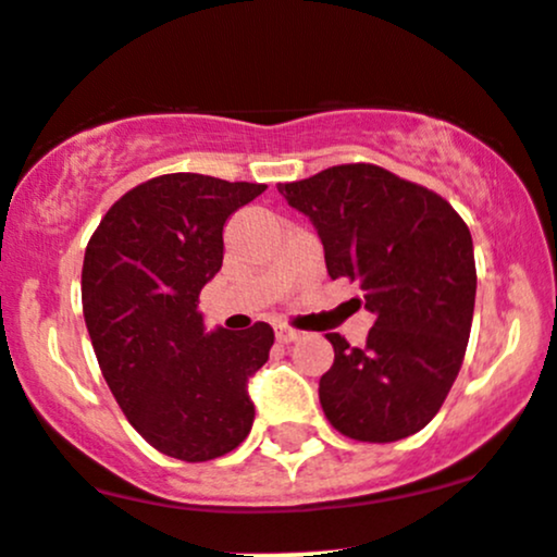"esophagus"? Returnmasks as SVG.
I'll return each mask as SVG.
<instances>
[{
    "label": "esophagus",
    "instance_id": "obj_1",
    "mask_svg": "<svg viewBox=\"0 0 557 557\" xmlns=\"http://www.w3.org/2000/svg\"><path fill=\"white\" fill-rule=\"evenodd\" d=\"M274 335H277L280 344H290V341H298V335H301V333L288 327V325H277V327H274Z\"/></svg>",
    "mask_w": 557,
    "mask_h": 557
}]
</instances>
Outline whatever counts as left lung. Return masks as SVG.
Instances as JSON below:
<instances>
[{"instance_id": "left-lung-1", "label": "left lung", "mask_w": 557, "mask_h": 557, "mask_svg": "<svg viewBox=\"0 0 557 557\" xmlns=\"http://www.w3.org/2000/svg\"><path fill=\"white\" fill-rule=\"evenodd\" d=\"M309 216L333 280H357L375 314L364 346L338 333L320 405L335 431L399 442L433 420L466 357L475 304L473 237L442 195L372 163L277 185Z\"/></svg>"}]
</instances>
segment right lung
Wrapping results in <instances>:
<instances>
[{
    "label": "right lung",
    "mask_w": 557,
    "mask_h": 557,
    "mask_svg": "<svg viewBox=\"0 0 557 557\" xmlns=\"http://www.w3.org/2000/svg\"><path fill=\"white\" fill-rule=\"evenodd\" d=\"M264 189L156 176L110 206L84 253V322L102 377L139 436L176 460L227 455L253 425L248 381L274 330L206 333L198 296L222 269L227 219Z\"/></svg>",
    "instance_id": "1"
}]
</instances>
